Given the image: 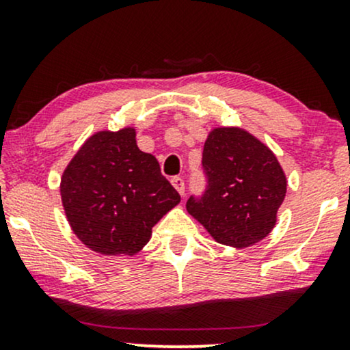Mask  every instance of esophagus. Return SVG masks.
I'll return each mask as SVG.
<instances>
[{
  "label": "esophagus",
  "instance_id": "1",
  "mask_svg": "<svg viewBox=\"0 0 350 350\" xmlns=\"http://www.w3.org/2000/svg\"><path fill=\"white\" fill-rule=\"evenodd\" d=\"M171 184H172V187H174L180 196H184V180L183 179H180V178H172L171 179Z\"/></svg>",
  "mask_w": 350,
  "mask_h": 350
}]
</instances>
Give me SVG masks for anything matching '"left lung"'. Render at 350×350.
<instances>
[{
    "label": "left lung",
    "mask_w": 350,
    "mask_h": 350,
    "mask_svg": "<svg viewBox=\"0 0 350 350\" xmlns=\"http://www.w3.org/2000/svg\"><path fill=\"white\" fill-rule=\"evenodd\" d=\"M202 167L207 187L186 208L215 242L245 248L270 234L286 196V176L270 148L242 128H214Z\"/></svg>",
    "instance_id": "1"
}]
</instances>
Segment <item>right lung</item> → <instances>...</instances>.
<instances>
[{"instance_id": "obj_1", "label": "right lung", "mask_w": 350, "mask_h": 350, "mask_svg": "<svg viewBox=\"0 0 350 350\" xmlns=\"http://www.w3.org/2000/svg\"><path fill=\"white\" fill-rule=\"evenodd\" d=\"M60 198L72 230L102 255H136L180 202L158 159L136 144L135 128L98 131L70 159Z\"/></svg>"}]
</instances>
